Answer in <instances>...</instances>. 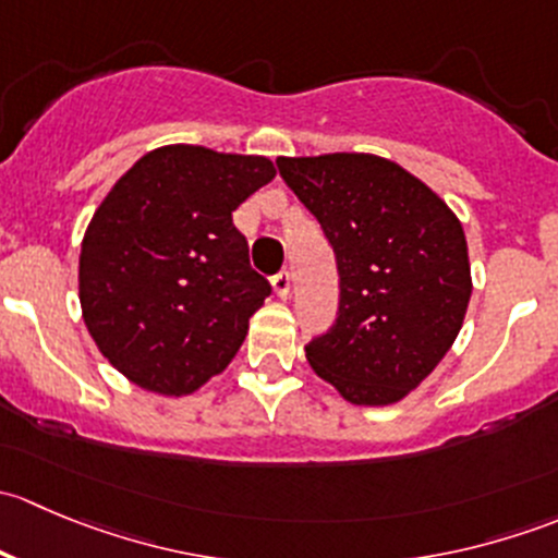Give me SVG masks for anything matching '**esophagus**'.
Instances as JSON below:
<instances>
[{
  "instance_id": "obj_1",
  "label": "esophagus",
  "mask_w": 558,
  "mask_h": 558,
  "mask_svg": "<svg viewBox=\"0 0 558 558\" xmlns=\"http://www.w3.org/2000/svg\"><path fill=\"white\" fill-rule=\"evenodd\" d=\"M272 289H275V294L280 296V300H286V296H289V291H291V275L286 272V269H280V272L275 275V278H272Z\"/></svg>"
}]
</instances>
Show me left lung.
<instances>
[{"mask_svg":"<svg viewBox=\"0 0 558 558\" xmlns=\"http://www.w3.org/2000/svg\"><path fill=\"white\" fill-rule=\"evenodd\" d=\"M335 251L340 302L307 362L353 404H391L440 364L472 280L459 218L418 178L369 154L278 161Z\"/></svg>","mask_w":558,"mask_h":558,"instance_id":"left-lung-1","label":"left lung"}]
</instances>
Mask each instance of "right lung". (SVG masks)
<instances>
[{
  "label": "right lung",
  "mask_w": 558,
  "mask_h": 558,
  "mask_svg": "<svg viewBox=\"0 0 558 558\" xmlns=\"http://www.w3.org/2000/svg\"><path fill=\"white\" fill-rule=\"evenodd\" d=\"M272 178L264 156L167 145L105 196L81 247V307L132 384L180 397L232 362L272 294L232 213Z\"/></svg>",
  "instance_id": "add662e5"
}]
</instances>
